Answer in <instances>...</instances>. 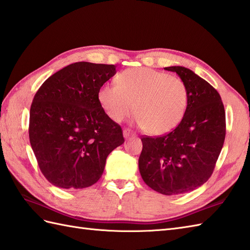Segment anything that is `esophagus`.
Listing matches in <instances>:
<instances>
[{
  "instance_id": "34e87169",
  "label": "esophagus",
  "mask_w": 250,
  "mask_h": 250,
  "mask_svg": "<svg viewBox=\"0 0 250 250\" xmlns=\"http://www.w3.org/2000/svg\"><path fill=\"white\" fill-rule=\"evenodd\" d=\"M132 135H134V134H132V132L129 129H124L123 130V136H124L125 139H127V138H129Z\"/></svg>"
}]
</instances>
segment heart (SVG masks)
Wrapping results in <instances>:
<instances>
[{"mask_svg":"<svg viewBox=\"0 0 250 250\" xmlns=\"http://www.w3.org/2000/svg\"><path fill=\"white\" fill-rule=\"evenodd\" d=\"M116 85L99 87L98 102L104 113L121 123L135 109L136 122L149 135H165L180 125L188 106V90L179 77L152 68L122 71Z\"/></svg>","mask_w":250,"mask_h":250,"instance_id":"b5f03b06","label":"heart"}]
</instances>
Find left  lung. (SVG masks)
<instances>
[{
    "instance_id": "left-lung-1",
    "label": "left lung",
    "mask_w": 250,
    "mask_h": 250,
    "mask_svg": "<svg viewBox=\"0 0 250 250\" xmlns=\"http://www.w3.org/2000/svg\"><path fill=\"white\" fill-rule=\"evenodd\" d=\"M165 69L185 82L188 106L169 134L142 138L139 171L148 187L173 196L195 190L212 175L226 137V113L220 95L208 81L183 66Z\"/></svg>"
}]
</instances>
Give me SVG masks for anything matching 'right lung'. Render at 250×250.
Listing matches in <instances>:
<instances>
[{"instance_id": "obj_1", "label": "right lung", "mask_w": 250, "mask_h": 250, "mask_svg": "<svg viewBox=\"0 0 250 250\" xmlns=\"http://www.w3.org/2000/svg\"><path fill=\"white\" fill-rule=\"evenodd\" d=\"M116 66L77 62L42 83L30 110L29 136L38 166L52 185L90 187L101 179L108 155L124 143L97 93Z\"/></svg>"}]
</instances>
